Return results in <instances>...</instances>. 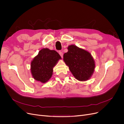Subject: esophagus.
<instances>
[{"mask_svg": "<svg viewBox=\"0 0 124 124\" xmlns=\"http://www.w3.org/2000/svg\"><path fill=\"white\" fill-rule=\"evenodd\" d=\"M59 55L61 56V57L62 58L63 57V53L62 52H61V51H60L59 52Z\"/></svg>", "mask_w": 124, "mask_h": 124, "instance_id": "obj_1", "label": "esophagus"}]
</instances>
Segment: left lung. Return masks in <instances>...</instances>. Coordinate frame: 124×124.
Listing matches in <instances>:
<instances>
[{
  "label": "left lung",
  "mask_w": 124,
  "mask_h": 124,
  "mask_svg": "<svg viewBox=\"0 0 124 124\" xmlns=\"http://www.w3.org/2000/svg\"><path fill=\"white\" fill-rule=\"evenodd\" d=\"M68 52L63 55L64 61L76 79L86 81L93 75L95 62L88 51L71 45L68 47Z\"/></svg>",
  "instance_id": "left-lung-1"
}]
</instances>
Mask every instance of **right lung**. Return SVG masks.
<instances>
[{
	"label": "right lung",
	"instance_id": "1",
	"mask_svg": "<svg viewBox=\"0 0 124 124\" xmlns=\"http://www.w3.org/2000/svg\"><path fill=\"white\" fill-rule=\"evenodd\" d=\"M60 59L61 57L56 51L48 48L41 49L31 63L32 77L43 83L47 82L53 74L54 67Z\"/></svg>",
	"mask_w": 124,
	"mask_h": 124
}]
</instances>
